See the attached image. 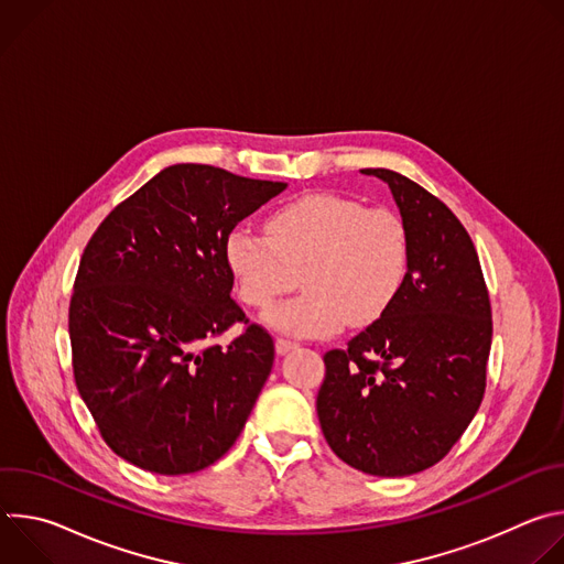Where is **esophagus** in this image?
Segmentation results:
<instances>
[{
  "mask_svg": "<svg viewBox=\"0 0 564 564\" xmlns=\"http://www.w3.org/2000/svg\"><path fill=\"white\" fill-rule=\"evenodd\" d=\"M294 348H296V341H290V339H283V337L276 339V352L279 355H285V352H290Z\"/></svg>",
  "mask_w": 564,
  "mask_h": 564,
  "instance_id": "esophagus-1",
  "label": "esophagus"
}]
</instances>
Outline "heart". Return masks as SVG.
I'll return each instance as SVG.
<instances>
[{
	"mask_svg": "<svg viewBox=\"0 0 564 564\" xmlns=\"http://www.w3.org/2000/svg\"><path fill=\"white\" fill-rule=\"evenodd\" d=\"M268 236L236 227L225 259L238 294L268 310L299 283L305 292L276 305L265 321L294 337H326L346 321L366 326L399 299L411 272L406 223L388 207L341 194H305L270 214Z\"/></svg>",
	"mask_w": 564,
	"mask_h": 564,
	"instance_id": "heart-1",
	"label": "heart"
}]
</instances>
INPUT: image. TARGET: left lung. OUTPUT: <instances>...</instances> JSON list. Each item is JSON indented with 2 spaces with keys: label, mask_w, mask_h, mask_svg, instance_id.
I'll use <instances>...</instances> for the list:
<instances>
[{
  "label": "left lung",
  "mask_w": 564,
  "mask_h": 564,
  "mask_svg": "<svg viewBox=\"0 0 564 564\" xmlns=\"http://www.w3.org/2000/svg\"><path fill=\"white\" fill-rule=\"evenodd\" d=\"M411 236V272L390 310L324 355L316 415L330 448L357 470L404 477L437 464L487 388L494 321L473 240L431 192L390 170Z\"/></svg>",
  "instance_id": "1"
}]
</instances>
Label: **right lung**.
<instances>
[{
    "mask_svg": "<svg viewBox=\"0 0 564 564\" xmlns=\"http://www.w3.org/2000/svg\"><path fill=\"white\" fill-rule=\"evenodd\" d=\"M285 187L172 165L94 231L68 303L73 377L107 446L133 466L196 473L243 431L274 341L229 296L225 243ZM234 323L245 333L227 349L210 344Z\"/></svg>",
    "mask_w": 564,
    "mask_h": 564,
    "instance_id": "add662e5",
    "label": "right lung"
}]
</instances>
